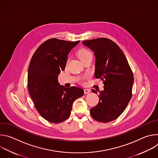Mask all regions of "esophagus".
<instances>
[{
    "label": "esophagus",
    "instance_id": "34e87169",
    "mask_svg": "<svg viewBox=\"0 0 158 158\" xmlns=\"http://www.w3.org/2000/svg\"><path fill=\"white\" fill-rule=\"evenodd\" d=\"M84 94H89L90 93V92H91V90L89 89H84Z\"/></svg>",
    "mask_w": 158,
    "mask_h": 158
}]
</instances>
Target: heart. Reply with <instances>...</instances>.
I'll list each match as a JSON object with an SVG mask.
<instances>
[{
  "label": "heart",
  "instance_id": "heart-1",
  "mask_svg": "<svg viewBox=\"0 0 158 158\" xmlns=\"http://www.w3.org/2000/svg\"><path fill=\"white\" fill-rule=\"evenodd\" d=\"M78 56L80 58V59L83 62L84 60L89 59V58H93V54L92 53L85 49H82L79 51L78 53ZM87 76H84V78H86Z\"/></svg>",
  "mask_w": 158,
  "mask_h": 158
}]
</instances>
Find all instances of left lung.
<instances>
[{
    "label": "left lung",
    "mask_w": 158,
    "mask_h": 158,
    "mask_svg": "<svg viewBox=\"0 0 158 158\" xmlns=\"http://www.w3.org/2000/svg\"><path fill=\"white\" fill-rule=\"evenodd\" d=\"M96 57L95 77L104 84L99 101L90 109L96 121L108 123L117 119L126 109L132 97L134 76L127 60L118 45L106 38L82 41ZM97 94V91L92 89Z\"/></svg>",
    "instance_id": "1"
}]
</instances>
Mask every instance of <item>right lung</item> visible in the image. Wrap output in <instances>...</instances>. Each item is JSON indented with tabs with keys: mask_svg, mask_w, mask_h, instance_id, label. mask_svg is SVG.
Wrapping results in <instances>:
<instances>
[{
	"mask_svg": "<svg viewBox=\"0 0 158 158\" xmlns=\"http://www.w3.org/2000/svg\"><path fill=\"white\" fill-rule=\"evenodd\" d=\"M79 42L48 39L37 49L31 60L29 93L36 110L49 122L57 124L66 120L71 115L74 101L84 95L82 89L65 87L57 79L65 69L69 52Z\"/></svg>",
	"mask_w": 158,
	"mask_h": 158,
	"instance_id": "obj_1",
	"label": "right lung"
}]
</instances>
